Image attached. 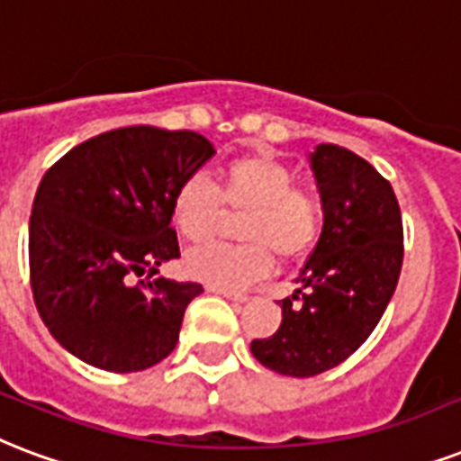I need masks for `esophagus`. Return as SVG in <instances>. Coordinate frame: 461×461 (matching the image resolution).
<instances>
[{
	"mask_svg": "<svg viewBox=\"0 0 461 461\" xmlns=\"http://www.w3.org/2000/svg\"><path fill=\"white\" fill-rule=\"evenodd\" d=\"M210 293L222 294V297H227V300H231V302H234V304H244V302L249 300V294L231 293V290H224V287H210Z\"/></svg>",
	"mask_w": 461,
	"mask_h": 461,
	"instance_id": "34e87169",
	"label": "esophagus"
}]
</instances>
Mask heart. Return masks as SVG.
Here are the masks:
<instances>
[{"instance_id":"obj_1","label":"heart","mask_w":461,"mask_h":461,"mask_svg":"<svg viewBox=\"0 0 461 461\" xmlns=\"http://www.w3.org/2000/svg\"><path fill=\"white\" fill-rule=\"evenodd\" d=\"M230 212H246L239 222L244 244H207L188 251L185 273L212 287L237 290L261 280L280 261H297L316 246L326 222L324 198L294 185L293 168L270 154H244L227 161L217 188L205 176H191L171 200V220L185 241H205Z\"/></svg>"}]
</instances>
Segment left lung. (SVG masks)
Returning <instances> with one entry per match:
<instances>
[{
    "label": "left lung",
    "instance_id": "left-lung-1",
    "mask_svg": "<svg viewBox=\"0 0 461 461\" xmlns=\"http://www.w3.org/2000/svg\"><path fill=\"white\" fill-rule=\"evenodd\" d=\"M309 161L326 205L324 231L294 294L280 302V329L251 340L263 367L290 377L321 375L363 346L394 294L403 261L402 210L384 176L339 145H319Z\"/></svg>",
    "mask_w": 461,
    "mask_h": 461
}]
</instances>
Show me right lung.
I'll list each match as a JSON object with an SVG mask.
<instances>
[{"label": "right lung", "mask_w": 461, "mask_h": 461, "mask_svg": "<svg viewBox=\"0 0 461 461\" xmlns=\"http://www.w3.org/2000/svg\"><path fill=\"white\" fill-rule=\"evenodd\" d=\"M212 154L191 130L132 125L91 137L45 171L28 222L31 290L72 356L105 372H140L174 350L203 285L157 273L181 256L174 193Z\"/></svg>", "instance_id": "obj_1"}]
</instances>
